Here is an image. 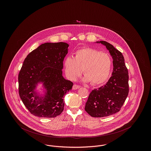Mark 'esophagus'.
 I'll return each mask as SVG.
<instances>
[{"instance_id":"esophagus-1","label":"esophagus","mask_w":151,"mask_h":151,"mask_svg":"<svg viewBox=\"0 0 151 151\" xmlns=\"http://www.w3.org/2000/svg\"><path fill=\"white\" fill-rule=\"evenodd\" d=\"M80 88V86H78V85H76V84H74V85L73 86L72 89H73V90H76V89H79Z\"/></svg>"}]
</instances>
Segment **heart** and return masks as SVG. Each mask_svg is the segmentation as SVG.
<instances>
[{"label": "heart", "instance_id": "1", "mask_svg": "<svg viewBox=\"0 0 151 151\" xmlns=\"http://www.w3.org/2000/svg\"><path fill=\"white\" fill-rule=\"evenodd\" d=\"M111 67V59L109 54L89 47L76 51L75 57H67L64 60L65 73L68 79L76 80L83 69L84 81H90L93 85L106 81Z\"/></svg>", "mask_w": 151, "mask_h": 151}]
</instances>
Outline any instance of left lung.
Returning <instances> with one entry per match:
<instances>
[{"label":"left lung","mask_w":151,"mask_h":151,"mask_svg":"<svg viewBox=\"0 0 151 151\" xmlns=\"http://www.w3.org/2000/svg\"><path fill=\"white\" fill-rule=\"evenodd\" d=\"M105 46L113 58L112 76L104 86L94 89L89 96L85 110L93 117H104L118 112L129 94V73L122 53L104 41H97Z\"/></svg>","instance_id":"1"}]
</instances>
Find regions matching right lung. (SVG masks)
<instances>
[{
	"mask_svg": "<svg viewBox=\"0 0 151 151\" xmlns=\"http://www.w3.org/2000/svg\"><path fill=\"white\" fill-rule=\"evenodd\" d=\"M68 46L62 42L43 43L25 59L19 74V92L32 114L54 118L63 111V97L73 86L72 82L64 78L62 72ZM38 85L43 91L40 92Z\"/></svg>",
	"mask_w": 151,
	"mask_h": 151,
	"instance_id": "obj_1",
	"label": "right lung"
}]
</instances>
